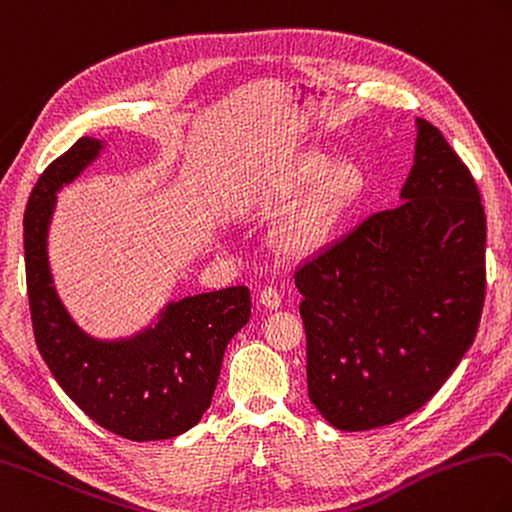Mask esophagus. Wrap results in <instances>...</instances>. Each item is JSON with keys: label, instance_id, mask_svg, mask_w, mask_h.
I'll return each instance as SVG.
<instances>
[{"label": "esophagus", "instance_id": "34e87169", "mask_svg": "<svg viewBox=\"0 0 512 512\" xmlns=\"http://www.w3.org/2000/svg\"><path fill=\"white\" fill-rule=\"evenodd\" d=\"M259 304H264L266 309H280L282 306V295L275 291L273 286H264L262 291H259Z\"/></svg>", "mask_w": 512, "mask_h": 512}]
</instances>
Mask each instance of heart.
Returning <instances> with one entry per match:
<instances>
[{
  "mask_svg": "<svg viewBox=\"0 0 512 512\" xmlns=\"http://www.w3.org/2000/svg\"><path fill=\"white\" fill-rule=\"evenodd\" d=\"M304 190L273 230V248L286 262H304L329 244L338 221L360 192V174L347 161H327L320 152L277 167L250 185L244 212H273Z\"/></svg>",
  "mask_w": 512,
  "mask_h": 512,
  "instance_id": "b5f03b06",
  "label": "heart"
}]
</instances>
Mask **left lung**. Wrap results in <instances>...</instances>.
<instances>
[{"instance_id":"8db88e82","label":"left lung","mask_w":512,"mask_h":512,"mask_svg":"<svg viewBox=\"0 0 512 512\" xmlns=\"http://www.w3.org/2000/svg\"><path fill=\"white\" fill-rule=\"evenodd\" d=\"M401 199L295 271L309 398L336 430L416 412L477 336L486 212L468 167L423 118Z\"/></svg>"}]
</instances>
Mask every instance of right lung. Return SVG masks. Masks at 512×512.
<instances>
[{
    "mask_svg": "<svg viewBox=\"0 0 512 512\" xmlns=\"http://www.w3.org/2000/svg\"><path fill=\"white\" fill-rule=\"evenodd\" d=\"M100 150L102 141L82 136L46 167L26 203L24 262L35 345L64 394L91 421L129 441L172 439L210 407L228 342L250 320V291L230 286L170 302L154 327L127 340L87 336L55 293L46 237L55 192Z\"/></svg>",
    "mask_w": 512,
    "mask_h": 512,
    "instance_id": "obj_1",
    "label": "right lung"
}]
</instances>
